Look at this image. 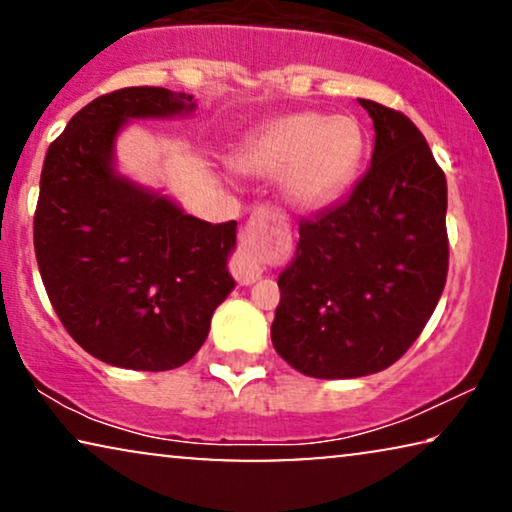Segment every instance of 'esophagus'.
Listing matches in <instances>:
<instances>
[{
  "mask_svg": "<svg viewBox=\"0 0 512 512\" xmlns=\"http://www.w3.org/2000/svg\"><path fill=\"white\" fill-rule=\"evenodd\" d=\"M265 221H268V216H265V214H254L242 230V247L244 249L240 254V261H237V268H235V279L242 286L258 282V279H261V275H263L261 265L256 263V258L249 251V247H254V244L263 237Z\"/></svg>",
  "mask_w": 512,
  "mask_h": 512,
  "instance_id": "obj_1",
  "label": "esophagus"
}]
</instances>
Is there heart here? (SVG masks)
Instances as JSON below:
<instances>
[{"mask_svg":"<svg viewBox=\"0 0 512 512\" xmlns=\"http://www.w3.org/2000/svg\"><path fill=\"white\" fill-rule=\"evenodd\" d=\"M366 156V132L352 116L296 111L256 130L233 156L249 177L277 179L286 205L312 212L352 186Z\"/></svg>","mask_w":512,"mask_h":512,"instance_id":"1","label":"heart"}]
</instances>
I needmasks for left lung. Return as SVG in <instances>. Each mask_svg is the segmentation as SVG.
Here are the masks:
<instances>
[{"mask_svg":"<svg viewBox=\"0 0 512 512\" xmlns=\"http://www.w3.org/2000/svg\"><path fill=\"white\" fill-rule=\"evenodd\" d=\"M373 118L368 172L342 205L300 221L279 275L270 335L298 373L345 380L380 373L408 352L447 279V181L401 111L359 100Z\"/></svg>","mask_w":512,"mask_h":512,"instance_id":"left-lung-1","label":"left lung"}]
</instances>
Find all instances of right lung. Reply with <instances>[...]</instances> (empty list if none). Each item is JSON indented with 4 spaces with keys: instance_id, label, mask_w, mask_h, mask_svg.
Returning a JSON list of instances; mask_svg holds the SVG:
<instances>
[{
    "instance_id": "1",
    "label": "right lung",
    "mask_w": 512,
    "mask_h": 512,
    "mask_svg": "<svg viewBox=\"0 0 512 512\" xmlns=\"http://www.w3.org/2000/svg\"><path fill=\"white\" fill-rule=\"evenodd\" d=\"M193 111V95L121 88L86 104L46 151L34 212L41 279L67 333L109 366H184L235 289L237 221L195 219L116 170L130 121Z\"/></svg>"
}]
</instances>
